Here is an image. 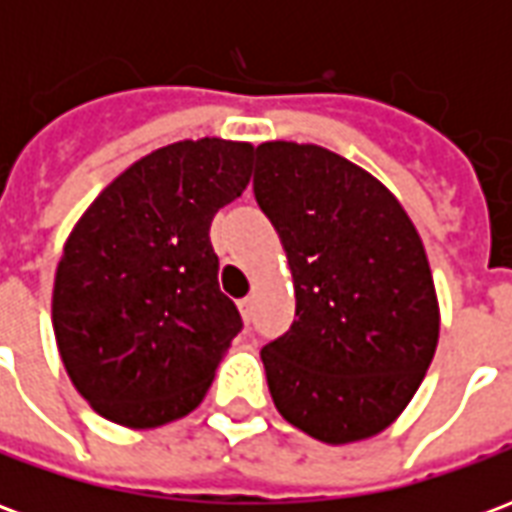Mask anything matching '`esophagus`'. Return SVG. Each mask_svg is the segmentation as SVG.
Wrapping results in <instances>:
<instances>
[{"label": "esophagus", "mask_w": 512, "mask_h": 512, "mask_svg": "<svg viewBox=\"0 0 512 512\" xmlns=\"http://www.w3.org/2000/svg\"><path fill=\"white\" fill-rule=\"evenodd\" d=\"M238 310H241V315H244V321H246V323L252 321V299H249V296H246V299L238 301Z\"/></svg>", "instance_id": "obj_1"}]
</instances>
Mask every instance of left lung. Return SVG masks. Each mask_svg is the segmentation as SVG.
<instances>
[{"label": "left lung", "mask_w": 512, "mask_h": 512, "mask_svg": "<svg viewBox=\"0 0 512 512\" xmlns=\"http://www.w3.org/2000/svg\"><path fill=\"white\" fill-rule=\"evenodd\" d=\"M255 200L288 252L296 321L260 351L274 406L326 444L376 436L439 343L425 246L370 172L318 145L263 142Z\"/></svg>", "instance_id": "obj_1"}]
</instances>
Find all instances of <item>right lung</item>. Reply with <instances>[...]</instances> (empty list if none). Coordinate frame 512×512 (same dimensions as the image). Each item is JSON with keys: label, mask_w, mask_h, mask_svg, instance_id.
Instances as JSON below:
<instances>
[{"label": "right lung", "mask_w": 512, "mask_h": 512, "mask_svg": "<svg viewBox=\"0 0 512 512\" xmlns=\"http://www.w3.org/2000/svg\"><path fill=\"white\" fill-rule=\"evenodd\" d=\"M255 147H158L106 186L62 249L51 318L79 395L126 428L200 406L241 312L219 290L211 222L241 197Z\"/></svg>", "instance_id": "obj_1"}]
</instances>
